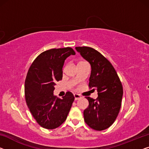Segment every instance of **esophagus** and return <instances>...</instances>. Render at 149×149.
I'll return each mask as SVG.
<instances>
[{
    "instance_id": "obj_1",
    "label": "esophagus",
    "mask_w": 149,
    "mask_h": 149,
    "mask_svg": "<svg viewBox=\"0 0 149 149\" xmlns=\"http://www.w3.org/2000/svg\"><path fill=\"white\" fill-rule=\"evenodd\" d=\"M74 97H75V100H77L80 99L81 97L80 95L77 94H74Z\"/></svg>"
}]
</instances>
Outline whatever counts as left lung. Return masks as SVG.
I'll return each mask as SVG.
<instances>
[{"label":"left lung","mask_w":149,"mask_h":149,"mask_svg":"<svg viewBox=\"0 0 149 149\" xmlns=\"http://www.w3.org/2000/svg\"><path fill=\"white\" fill-rule=\"evenodd\" d=\"M75 49L90 63L89 88L97 90L96 100L86 97L89 106L84 111L85 123L95 130H105L114 123L121 107L123 88L110 62L96 49L76 47Z\"/></svg>","instance_id":"obj_1"}]
</instances>
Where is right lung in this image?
Instances as JSON below:
<instances>
[{
	"label": "right lung",
	"instance_id": "right-lung-1",
	"mask_svg": "<svg viewBox=\"0 0 149 149\" xmlns=\"http://www.w3.org/2000/svg\"><path fill=\"white\" fill-rule=\"evenodd\" d=\"M75 53L71 47L52 49L41 53L29 69L25 82L26 104L33 116L41 127L55 129L67 118L74 101L72 92L63 98L53 95L55 82L63 76L64 61Z\"/></svg>",
	"mask_w": 149,
	"mask_h": 149
}]
</instances>
